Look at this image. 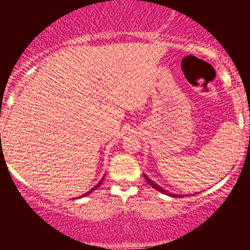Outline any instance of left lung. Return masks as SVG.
<instances>
[{
  "instance_id": "1",
  "label": "left lung",
  "mask_w": 250,
  "mask_h": 250,
  "mask_svg": "<svg viewBox=\"0 0 250 250\" xmlns=\"http://www.w3.org/2000/svg\"><path fill=\"white\" fill-rule=\"evenodd\" d=\"M144 176H145V180L147 181V183H148V185H151V186H152L153 188H156V190H157V191H160V192H162V193H166V195H169V196H172V197H179L178 195H173V193H169V192H167V191H166V190H163L162 188H160V186H158V185H156V184L153 183L152 180H150V179H148L147 176H146V175H144Z\"/></svg>"
}]
</instances>
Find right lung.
Here are the masks:
<instances>
[{"label":"right lung","instance_id":"obj_1","mask_svg":"<svg viewBox=\"0 0 250 250\" xmlns=\"http://www.w3.org/2000/svg\"><path fill=\"white\" fill-rule=\"evenodd\" d=\"M102 181H103V180H102ZM102 181H100V183H99V184H98V185H95V186H94V188H92V190H89V191H88V192H87V193H84V195H83V196H87V195H89V193H90V192H92V191H94V190H95V188H99V186H100V184H102ZM83 196H82V197H83Z\"/></svg>","mask_w":250,"mask_h":250}]
</instances>
